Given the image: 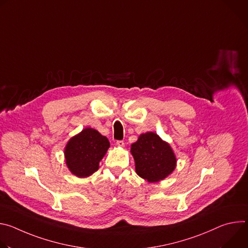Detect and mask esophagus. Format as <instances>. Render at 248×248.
<instances>
[{"mask_svg": "<svg viewBox=\"0 0 248 248\" xmlns=\"http://www.w3.org/2000/svg\"><path fill=\"white\" fill-rule=\"evenodd\" d=\"M117 146L118 147H124V142L123 140H118L117 141Z\"/></svg>", "mask_w": 248, "mask_h": 248, "instance_id": "esophagus-1", "label": "esophagus"}]
</instances>
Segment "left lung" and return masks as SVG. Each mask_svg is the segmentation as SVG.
<instances>
[{
	"label": "left lung",
	"mask_w": 248,
	"mask_h": 248,
	"mask_svg": "<svg viewBox=\"0 0 248 248\" xmlns=\"http://www.w3.org/2000/svg\"><path fill=\"white\" fill-rule=\"evenodd\" d=\"M130 152L136 173L148 183L164 180L175 169L176 158L171 147L155 132L140 134Z\"/></svg>",
	"instance_id": "left-lung-1"
}]
</instances>
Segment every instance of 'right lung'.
I'll list each match as a JSON object with an SVG mask.
<instances>
[{"label":"right lung","instance_id":"right-lung-1","mask_svg":"<svg viewBox=\"0 0 248 248\" xmlns=\"http://www.w3.org/2000/svg\"><path fill=\"white\" fill-rule=\"evenodd\" d=\"M110 142L96 129L86 127L68 140L64 148L65 164L73 174L87 178L99 169Z\"/></svg>","mask_w":248,"mask_h":248}]
</instances>
